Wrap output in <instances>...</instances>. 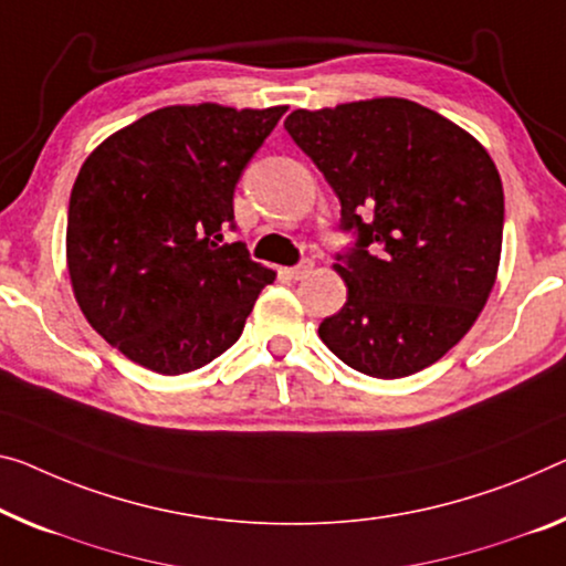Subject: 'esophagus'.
<instances>
[{"label": "esophagus", "mask_w": 566, "mask_h": 566, "mask_svg": "<svg viewBox=\"0 0 566 566\" xmlns=\"http://www.w3.org/2000/svg\"><path fill=\"white\" fill-rule=\"evenodd\" d=\"M313 271V260L311 258H303L298 265H293V268H289V277H293V281H301V277H306L308 273Z\"/></svg>", "instance_id": "esophagus-1"}]
</instances>
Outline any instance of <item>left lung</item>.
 Returning <instances> with one entry per match:
<instances>
[{
  "instance_id": "left-lung-1",
  "label": "left lung",
  "mask_w": 566,
  "mask_h": 566,
  "mask_svg": "<svg viewBox=\"0 0 566 566\" xmlns=\"http://www.w3.org/2000/svg\"><path fill=\"white\" fill-rule=\"evenodd\" d=\"M283 126L336 192L342 230L356 232L334 263L346 303L321 321V342L379 379L442 359L499 273L503 187L489 151L407 98L298 108Z\"/></svg>"
}]
</instances>
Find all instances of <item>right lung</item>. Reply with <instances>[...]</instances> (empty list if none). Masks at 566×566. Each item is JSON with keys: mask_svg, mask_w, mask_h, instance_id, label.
Returning a JSON list of instances; mask_svg holds the SVG:
<instances>
[{"mask_svg": "<svg viewBox=\"0 0 566 566\" xmlns=\"http://www.w3.org/2000/svg\"><path fill=\"white\" fill-rule=\"evenodd\" d=\"M285 106H167L111 134L77 171L67 273L77 306L111 346L167 374L195 371L238 342L275 273L240 242L242 169Z\"/></svg>", "mask_w": 566, "mask_h": 566, "instance_id": "add662e5", "label": "right lung"}]
</instances>
